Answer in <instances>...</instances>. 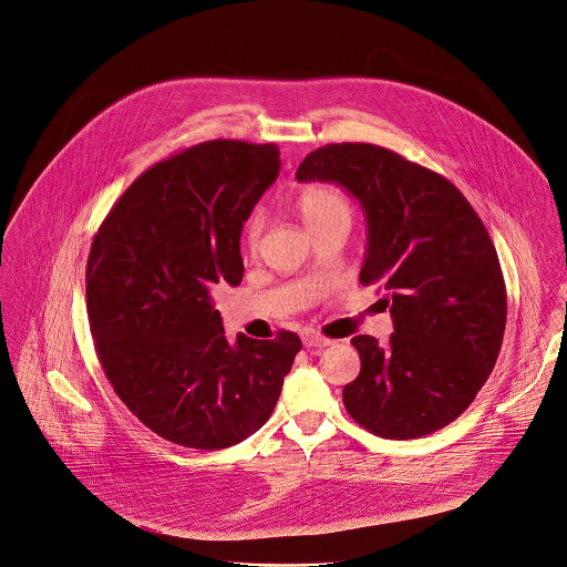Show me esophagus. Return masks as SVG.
<instances>
[{
    "instance_id": "34e87169",
    "label": "esophagus",
    "mask_w": 567,
    "mask_h": 567,
    "mask_svg": "<svg viewBox=\"0 0 567 567\" xmlns=\"http://www.w3.org/2000/svg\"><path fill=\"white\" fill-rule=\"evenodd\" d=\"M305 347L307 349H324V347H331L333 344V340H329V338H324V336H320V333H316V331H309V333H305Z\"/></svg>"
}]
</instances>
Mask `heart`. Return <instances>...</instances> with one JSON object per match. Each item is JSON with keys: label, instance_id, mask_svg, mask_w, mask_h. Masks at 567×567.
<instances>
[{"label": "heart", "instance_id": "1", "mask_svg": "<svg viewBox=\"0 0 567 567\" xmlns=\"http://www.w3.org/2000/svg\"><path fill=\"white\" fill-rule=\"evenodd\" d=\"M298 214L305 220L307 229H320L324 225L331 223H351V203L349 198L342 194L340 187L329 185V183H320V185H311L305 187L296 200ZM262 227H265V218L260 212L251 214V218L247 220L245 227V243L249 251H256L260 245V236H262Z\"/></svg>", "mask_w": 567, "mask_h": 567}]
</instances>
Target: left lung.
<instances>
[{"label":"left lung","mask_w":567,"mask_h":567,"mask_svg":"<svg viewBox=\"0 0 567 567\" xmlns=\"http://www.w3.org/2000/svg\"><path fill=\"white\" fill-rule=\"evenodd\" d=\"M300 183H338L367 216L362 285L386 291V344L355 336L360 375L349 415L386 440H415L457 420L488 380L506 329L497 249L464 194L437 172L371 143H331L298 167Z\"/></svg>","instance_id":"8db88e82"}]
</instances>
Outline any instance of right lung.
I'll return each instance as SVG.
<instances>
[{"label":"right lung","mask_w":567,"mask_h":567,"mask_svg":"<svg viewBox=\"0 0 567 567\" xmlns=\"http://www.w3.org/2000/svg\"><path fill=\"white\" fill-rule=\"evenodd\" d=\"M274 143L207 141L145 169L101 223L85 298L96 358L121 402L158 437L220 451L274 413L302 342L229 344L212 291L240 285V231L276 181Z\"/></svg>","instance_id":"right-lung-1"}]
</instances>
